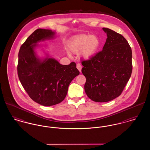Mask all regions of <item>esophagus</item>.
<instances>
[{
    "instance_id": "obj_1",
    "label": "esophagus",
    "mask_w": 150,
    "mask_h": 150,
    "mask_svg": "<svg viewBox=\"0 0 150 150\" xmlns=\"http://www.w3.org/2000/svg\"><path fill=\"white\" fill-rule=\"evenodd\" d=\"M76 67L78 69L79 71L81 72V69H82L81 65L80 64H76Z\"/></svg>"
}]
</instances>
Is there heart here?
I'll return each mask as SVG.
<instances>
[{
  "mask_svg": "<svg viewBox=\"0 0 150 150\" xmlns=\"http://www.w3.org/2000/svg\"><path fill=\"white\" fill-rule=\"evenodd\" d=\"M99 47V40L94 35H80L75 37L69 44V50L74 53L81 52L83 57L89 59L96 53Z\"/></svg>",
  "mask_w": 150,
  "mask_h": 150,
  "instance_id": "b5f03b06",
  "label": "heart"
}]
</instances>
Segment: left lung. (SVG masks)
I'll return each mask as SVG.
<instances>
[{"mask_svg": "<svg viewBox=\"0 0 150 150\" xmlns=\"http://www.w3.org/2000/svg\"><path fill=\"white\" fill-rule=\"evenodd\" d=\"M103 30L107 36L103 50L81 61L85 92L96 102L119 97L130 78L133 67L132 49L125 38L111 29Z\"/></svg>", "mask_w": 150, "mask_h": 150, "instance_id": "left-lung-1", "label": "left lung"}]
</instances>
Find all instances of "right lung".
I'll return each mask as SVG.
<instances>
[{
  "instance_id": "add662e5",
  "label": "right lung",
  "mask_w": 150,
  "mask_h": 150,
  "mask_svg": "<svg viewBox=\"0 0 150 150\" xmlns=\"http://www.w3.org/2000/svg\"><path fill=\"white\" fill-rule=\"evenodd\" d=\"M54 34L50 30H36L22 44L18 53L17 74L22 86L32 100L45 106L64 100L70 83L80 74L74 62L62 65L53 58L41 61L36 56V44L52 39Z\"/></svg>"
}]
</instances>
